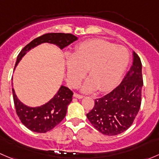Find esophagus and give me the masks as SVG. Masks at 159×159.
Wrapping results in <instances>:
<instances>
[{
	"label": "esophagus",
	"instance_id": "esophagus-1",
	"mask_svg": "<svg viewBox=\"0 0 159 159\" xmlns=\"http://www.w3.org/2000/svg\"><path fill=\"white\" fill-rule=\"evenodd\" d=\"M74 97L76 98L81 99L83 98V95H81V94H77V93H75V94H74Z\"/></svg>",
	"mask_w": 159,
	"mask_h": 159
}]
</instances>
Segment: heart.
Here are the masks:
<instances>
[{
	"label": "heart",
	"instance_id": "b5f03b06",
	"mask_svg": "<svg viewBox=\"0 0 159 159\" xmlns=\"http://www.w3.org/2000/svg\"><path fill=\"white\" fill-rule=\"evenodd\" d=\"M129 62V53L123 46L102 39L91 40L79 44L74 54L66 55L67 80L71 87H77L89 70L90 78L82 91H107L118 83Z\"/></svg>",
	"mask_w": 159,
	"mask_h": 159
}]
</instances>
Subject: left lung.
<instances>
[{
    "label": "left lung",
    "instance_id": "8db88e82",
    "mask_svg": "<svg viewBox=\"0 0 159 159\" xmlns=\"http://www.w3.org/2000/svg\"><path fill=\"white\" fill-rule=\"evenodd\" d=\"M133 64L121 84L106 95L94 100L87 114L91 124L106 135H117L132 125L140 109L143 78L140 57L133 52Z\"/></svg>",
    "mask_w": 159,
    "mask_h": 159
}]
</instances>
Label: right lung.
I'll return each mask as SVG.
<instances>
[{
	"label": "right lung",
	"mask_w": 159,
	"mask_h": 159,
	"mask_svg": "<svg viewBox=\"0 0 159 159\" xmlns=\"http://www.w3.org/2000/svg\"><path fill=\"white\" fill-rule=\"evenodd\" d=\"M76 40L78 38L71 34L48 33L41 35L30 41L20 51L17 57L14 69L28 51L42 43L56 44L61 49H63ZM12 93L16 112L22 124L30 131L38 133L47 132L54 129L65 118L68 105L72 101L73 95V92L68 88L61 85L57 94L48 103L31 108L24 105L17 98L14 89H12Z\"/></svg>",
	"instance_id": "obj_1"
}]
</instances>
